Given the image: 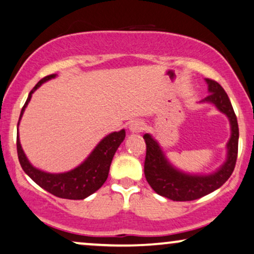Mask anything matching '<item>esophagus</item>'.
<instances>
[{"label": "esophagus", "mask_w": 254, "mask_h": 254, "mask_svg": "<svg viewBox=\"0 0 254 254\" xmlns=\"http://www.w3.org/2000/svg\"><path fill=\"white\" fill-rule=\"evenodd\" d=\"M144 127H145V124H144L143 121L136 120V121L131 122L129 129H130L131 132L138 133V132H140V131H142V130H144Z\"/></svg>", "instance_id": "obj_1"}]
</instances>
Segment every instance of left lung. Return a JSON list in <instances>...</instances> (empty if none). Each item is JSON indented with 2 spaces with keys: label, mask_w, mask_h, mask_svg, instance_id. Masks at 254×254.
Segmentation results:
<instances>
[{
  "label": "left lung",
  "mask_w": 254,
  "mask_h": 254,
  "mask_svg": "<svg viewBox=\"0 0 254 254\" xmlns=\"http://www.w3.org/2000/svg\"><path fill=\"white\" fill-rule=\"evenodd\" d=\"M210 95L201 102L212 103L230 120L231 138L227 143L226 162L211 175H190L177 170L166 159L159 144L150 133L143 136L146 143L144 175L153 191L175 201H189L216 191L232 175L238 156L239 127L237 116L225 90L219 83L206 78Z\"/></svg>",
  "instance_id": "left-lung-1"
}]
</instances>
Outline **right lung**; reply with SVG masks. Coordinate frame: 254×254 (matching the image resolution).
I'll list each match as a JSON object with an SVG mask.
<instances>
[{
	"mask_svg": "<svg viewBox=\"0 0 254 254\" xmlns=\"http://www.w3.org/2000/svg\"><path fill=\"white\" fill-rule=\"evenodd\" d=\"M55 73L46 76L34 86V89L30 91L21 110L17 127L18 124H20L22 115H23L28 103L30 102L31 95L34 94L35 90L43 84L44 82L49 81L51 78H55ZM124 138L125 130L108 134L107 137H104L98 143V145L95 147L94 151L90 153V156L81 165H78L71 171L63 173H49L34 168L28 160L27 156L24 155V151L22 149L18 136L17 140H16V145H17L18 160H20L22 169L38 186H41L42 189L50 192L51 194L56 195V197L77 200V199H84L89 197L90 194L97 191L104 184L108 178L109 170H110L115 152L117 151L118 146L121 145V143L124 140Z\"/></svg>",
	"mask_w": 254,
	"mask_h": 254,
	"instance_id": "add662e5",
	"label": "right lung"
}]
</instances>
